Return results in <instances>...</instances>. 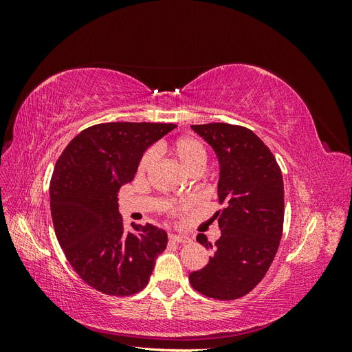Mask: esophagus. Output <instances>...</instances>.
Wrapping results in <instances>:
<instances>
[{
	"mask_svg": "<svg viewBox=\"0 0 352 352\" xmlns=\"http://www.w3.org/2000/svg\"><path fill=\"white\" fill-rule=\"evenodd\" d=\"M170 241H175V242H180V243H188L190 242V238L186 235H176V233H170L168 235Z\"/></svg>",
	"mask_w": 352,
	"mask_h": 352,
	"instance_id": "esophagus-1",
	"label": "esophagus"
}]
</instances>
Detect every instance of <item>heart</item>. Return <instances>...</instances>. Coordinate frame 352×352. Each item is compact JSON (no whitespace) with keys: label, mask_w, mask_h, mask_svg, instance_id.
Wrapping results in <instances>:
<instances>
[{"label":"heart","mask_w":352,"mask_h":352,"mask_svg":"<svg viewBox=\"0 0 352 352\" xmlns=\"http://www.w3.org/2000/svg\"><path fill=\"white\" fill-rule=\"evenodd\" d=\"M163 150L172 157L173 160L180 164L185 172L194 175V173H201L202 168L206 167L207 163V148L201 140L195 136H180L173 140L172 142H166L162 145ZM154 164V153L153 151H146L141 160L138 163V175L144 176L148 172H150L151 167ZM164 211H167L168 214H179L185 210V207L172 204V202H167L163 207Z\"/></svg>","instance_id":"1"}]
</instances>
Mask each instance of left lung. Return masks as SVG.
I'll return each instance as SVG.
<instances>
[{
	"label": "left lung",
	"mask_w": 352,
	"mask_h": 352,
	"mask_svg": "<svg viewBox=\"0 0 352 352\" xmlns=\"http://www.w3.org/2000/svg\"><path fill=\"white\" fill-rule=\"evenodd\" d=\"M190 127L219 158L217 194L223 208L212 216L221 236L214 243L202 233L197 236L214 254L204 269L189 274V282L214 300H236L261 282L278 252L285 216L282 172L267 145L247 127L229 123Z\"/></svg>",
	"instance_id": "1"
}]
</instances>
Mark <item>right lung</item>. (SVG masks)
I'll list each match as a JSON object with an SVG mask.
<instances>
[{"label":"right lung","mask_w":352,"mask_h":352,"mask_svg":"<svg viewBox=\"0 0 352 352\" xmlns=\"http://www.w3.org/2000/svg\"><path fill=\"white\" fill-rule=\"evenodd\" d=\"M176 124L113 122L74 136L50 184L52 225L60 247L83 282L105 295L142 291L167 233L150 223L126 232L117 192L133 180L145 150Z\"/></svg>","instance_id":"1"}]
</instances>
